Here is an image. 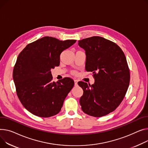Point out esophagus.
Masks as SVG:
<instances>
[{"mask_svg":"<svg viewBox=\"0 0 148 148\" xmlns=\"http://www.w3.org/2000/svg\"><path fill=\"white\" fill-rule=\"evenodd\" d=\"M78 84V80H74V85L76 86Z\"/></svg>","mask_w":148,"mask_h":148,"instance_id":"esophagus-1","label":"esophagus"}]
</instances>
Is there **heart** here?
I'll use <instances>...</instances> for the list:
<instances>
[{"mask_svg":"<svg viewBox=\"0 0 148 148\" xmlns=\"http://www.w3.org/2000/svg\"><path fill=\"white\" fill-rule=\"evenodd\" d=\"M72 73H73L74 75H76V74H77V72H76V71H73Z\"/></svg>","mask_w":148,"mask_h":148,"instance_id":"b5f03b06","label":"heart"}]
</instances>
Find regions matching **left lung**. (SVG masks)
<instances>
[{"mask_svg":"<svg viewBox=\"0 0 148 148\" xmlns=\"http://www.w3.org/2000/svg\"><path fill=\"white\" fill-rule=\"evenodd\" d=\"M78 45L86 52V70L92 72L95 78L92 85L78 83L83 90L82 110L90 116H105L120 105L129 87L130 75L126 58L116 43L102 37L84 38Z\"/></svg>","mask_w":148,"mask_h":148,"instance_id":"1","label":"left lung"}]
</instances>
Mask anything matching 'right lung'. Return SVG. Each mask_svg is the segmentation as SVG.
I'll list each match as a JSON object with an SVG mask.
<instances>
[{
	"mask_svg": "<svg viewBox=\"0 0 148 148\" xmlns=\"http://www.w3.org/2000/svg\"><path fill=\"white\" fill-rule=\"evenodd\" d=\"M75 42L46 36L27 45L19 54L13 79L19 99L29 112L47 118L61 111L74 82L68 77L52 82L51 70L60 65L61 53Z\"/></svg>",
	"mask_w": 148,
	"mask_h": 148,
	"instance_id": "1",
	"label": "right lung"
}]
</instances>
